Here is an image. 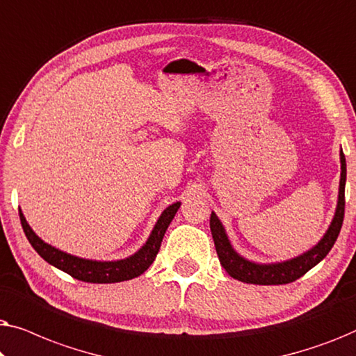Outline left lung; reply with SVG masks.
<instances>
[{
  "label": "left lung",
  "instance_id": "8db88e82",
  "mask_svg": "<svg viewBox=\"0 0 356 356\" xmlns=\"http://www.w3.org/2000/svg\"><path fill=\"white\" fill-rule=\"evenodd\" d=\"M345 181H347V163H345V155L340 149V181H339V196L337 206H335V213L332 222L323 238L316 243L313 248L308 251L301 252V254L290 257L286 261L280 262H256L246 259L241 256L235 248H233L228 233L217 217V213L212 211L211 213V232L213 243H216V250L218 261L227 274L233 279L246 282V284L254 285H284L290 284L305 275L309 269H313L316 264H319L329 251L332 250L335 240H337L340 228L343 222L345 212Z\"/></svg>",
  "mask_w": 356,
  "mask_h": 356
}]
</instances>
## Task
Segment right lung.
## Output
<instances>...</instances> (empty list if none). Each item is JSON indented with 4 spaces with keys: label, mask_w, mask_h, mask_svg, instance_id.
Listing matches in <instances>:
<instances>
[{
    "label": "right lung",
    "mask_w": 356,
    "mask_h": 356,
    "mask_svg": "<svg viewBox=\"0 0 356 356\" xmlns=\"http://www.w3.org/2000/svg\"><path fill=\"white\" fill-rule=\"evenodd\" d=\"M181 202H173L165 211L160 213V217L155 222V225L150 232V235L143 246L139 248L134 254L123 259L116 261H97V259H86L70 252L58 250V248L48 245L43 241L35 232L29 225L26 217L21 209H19V217L26 233L29 243H31L33 250L45 259L48 264H51L56 269H60L77 280L89 282V284H116V282L131 280L134 277H139L149 269V266L155 261V256L160 250L165 232L170 223H172L175 213L178 212Z\"/></svg>",
    "instance_id": "add662e5"
}]
</instances>
